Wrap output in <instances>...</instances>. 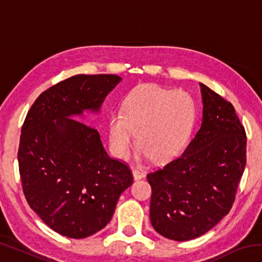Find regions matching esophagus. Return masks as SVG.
Here are the masks:
<instances>
[{
  "label": "esophagus",
  "instance_id": "esophagus-1",
  "mask_svg": "<svg viewBox=\"0 0 262 262\" xmlns=\"http://www.w3.org/2000/svg\"><path fill=\"white\" fill-rule=\"evenodd\" d=\"M132 172H133V177H134V180H140V179H142V178H144L143 171L140 170V168L133 167V168H132Z\"/></svg>",
  "mask_w": 262,
  "mask_h": 262
}]
</instances>
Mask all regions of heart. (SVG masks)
Here are the masks:
<instances>
[{
    "label": "heart",
    "instance_id": "heart-1",
    "mask_svg": "<svg viewBox=\"0 0 262 262\" xmlns=\"http://www.w3.org/2000/svg\"><path fill=\"white\" fill-rule=\"evenodd\" d=\"M196 110L189 94L156 84L135 88L108 119V143L115 157L127 158L135 140L137 158L166 161L183 151L192 134Z\"/></svg>",
    "mask_w": 262,
    "mask_h": 262
}]
</instances>
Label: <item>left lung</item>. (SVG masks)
<instances>
[{
	"label": "left lung",
	"mask_w": 262,
	"mask_h": 262,
	"mask_svg": "<svg viewBox=\"0 0 262 262\" xmlns=\"http://www.w3.org/2000/svg\"><path fill=\"white\" fill-rule=\"evenodd\" d=\"M200 86V129L180 157L147 176L151 225L177 242L202 236L229 214L246 165L245 129L232 104Z\"/></svg>",
	"instance_id": "left-lung-1"
}]
</instances>
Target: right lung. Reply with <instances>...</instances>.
I'll return each instance as SVG.
<instances>
[{
    "mask_svg": "<svg viewBox=\"0 0 262 262\" xmlns=\"http://www.w3.org/2000/svg\"><path fill=\"white\" fill-rule=\"evenodd\" d=\"M118 75H76L38 97L21 127L19 173L26 201L55 232L81 239L100 231L133 184L95 128L75 120L98 114Z\"/></svg>",
    "mask_w": 262,
    "mask_h": 262,
    "instance_id": "obj_1",
    "label": "right lung"
}]
</instances>
